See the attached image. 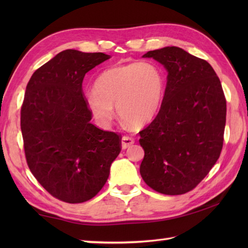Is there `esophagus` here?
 <instances>
[{
    "label": "esophagus",
    "instance_id": "esophagus-1",
    "mask_svg": "<svg viewBox=\"0 0 248 248\" xmlns=\"http://www.w3.org/2000/svg\"><path fill=\"white\" fill-rule=\"evenodd\" d=\"M133 144H134V140L132 138H130V136L124 135L123 136V139H121V148L123 149H127L128 147H130Z\"/></svg>",
    "mask_w": 248,
    "mask_h": 248
}]
</instances>
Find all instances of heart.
<instances>
[{
    "label": "heart",
    "mask_w": 248,
    "mask_h": 248,
    "mask_svg": "<svg viewBox=\"0 0 248 248\" xmlns=\"http://www.w3.org/2000/svg\"><path fill=\"white\" fill-rule=\"evenodd\" d=\"M165 92L162 71L149 62H132L103 71L86 93V103L97 123L108 128L116 107L121 120L141 127L155 118Z\"/></svg>",
    "instance_id": "obj_1"
}]
</instances>
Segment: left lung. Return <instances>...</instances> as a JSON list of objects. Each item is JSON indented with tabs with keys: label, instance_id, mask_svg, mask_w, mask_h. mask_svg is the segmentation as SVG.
Listing matches in <instances>:
<instances>
[{
	"label": "left lung",
	"instance_id": "8db88e82",
	"mask_svg": "<svg viewBox=\"0 0 248 248\" xmlns=\"http://www.w3.org/2000/svg\"><path fill=\"white\" fill-rule=\"evenodd\" d=\"M165 67L167 83L156 117L140 132L145 155L140 172L165 195L192 191L218 160L224 143L226 98L207 61L178 46L147 52Z\"/></svg>",
	"mask_w": 248,
	"mask_h": 248
}]
</instances>
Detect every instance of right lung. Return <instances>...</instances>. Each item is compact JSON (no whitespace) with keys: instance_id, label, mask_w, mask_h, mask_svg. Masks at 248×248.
Returning <instances> with one entry per match:
<instances>
[{"instance_id":"right-lung-1","label":"right lung","mask_w":248,"mask_h":248,"mask_svg":"<svg viewBox=\"0 0 248 248\" xmlns=\"http://www.w3.org/2000/svg\"><path fill=\"white\" fill-rule=\"evenodd\" d=\"M109 59L65 50L38 68L26 85L21 132L26 163L46 192L68 203L87 202L101 191L121 150V135L91 123L82 83Z\"/></svg>"}]
</instances>
